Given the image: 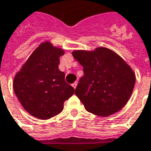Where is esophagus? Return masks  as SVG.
<instances>
[{"mask_svg": "<svg viewBox=\"0 0 151 151\" xmlns=\"http://www.w3.org/2000/svg\"><path fill=\"white\" fill-rule=\"evenodd\" d=\"M77 85H78V83H77V82H75V83H73V84H72L73 87L74 89H76V87H77Z\"/></svg>", "mask_w": 151, "mask_h": 151, "instance_id": "1", "label": "esophagus"}]
</instances>
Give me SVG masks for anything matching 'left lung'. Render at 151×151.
Returning a JSON list of instances; mask_svg holds the SVG:
<instances>
[{"instance_id": "obj_1", "label": "left lung", "mask_w": 151, "mask_h": 151, "mask_svg": "<svg viewBox=\"0 0 151 151\" xmlns=\"http://www.w3.org/2000/svg\"><path fill=\"white\" fill-rule=\"evenodd\" d=\"M73 56L83 67L75 94L88 112L107 117L124 107L134 88L136 76L129 65L105 47L74 50Z\"/></svg>"}]
</instances>
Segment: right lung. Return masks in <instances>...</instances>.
Segmentation results:
<instances>
[{
  "label": "right lung",
  "instance_id": "right-lung-1",
  "mask_svg": "<svg viewBox=\"0 0 151 151\" xmlns=\"http://www.w3.org/2000/svg\"><path fill=\"white\" fill-rule=\"evenodd\" d=\"M64 50L45 42L28 57L14 78V93L22 106L39 119H49L64 109V102L74 93L59 69Z\"/></svg>",
  "mask_w": 151,
  "mask_h": 151
}]
</instances>
